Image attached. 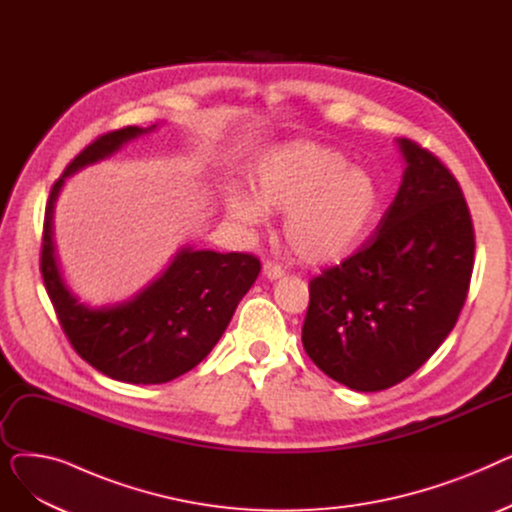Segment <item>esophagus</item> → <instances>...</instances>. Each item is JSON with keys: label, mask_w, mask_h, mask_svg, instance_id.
Segmentation results:
<instances>
[{"label": "esophagus", "mask_w": 512, "mask_h": 512, "mask_svg": "<svg viewBox=\"0 0 512 512\" xmlns=\"http://www.w3.org/2000/svg\"><path fill=\"white\" fill-rule=\"evenodd\" d=\"M263 276H265L267 280H278V278L284 276V270H282V267H280L278 263H274V261H265V263H263Z\"/></svg>", "instance_id": "obj_1"}]
</instances>
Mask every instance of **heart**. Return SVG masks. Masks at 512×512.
<instances>
[{"label": "heart", "instance_id": "1", "mask_svg": "<svg viewBox=\"0 0 512 512\" xmlns=\"http://www.w3.org/2000/svg\"><path fill=\"white\" fill-rule=\"evenodd\" d=\"M251 193L228 188L230 220L247 228L265 211L286 213L284 240L307 263H334L351 255L380 211V184L342 153L311 141H294L265 153L251 174Z\"/></svg>", "mask_w": 512, "mask_h": 512}]
</instances>
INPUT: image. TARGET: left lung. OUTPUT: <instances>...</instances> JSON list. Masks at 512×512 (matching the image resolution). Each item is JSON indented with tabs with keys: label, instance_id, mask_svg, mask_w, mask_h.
Wrapping results in <instances>:
<instances>
[{
	"label": "left lung",
	"instance_id": "obj_1",
	"mask_svg": "<svg viewBox=\"0 0 512 512\" xmlns=\"http://www.w3.org/2000/svg\"><path fill=\"white\" fill-rule=\"evenodd\" d=\"M398 147L407 168L378 228L309 282L305 351L357 392L407 380L438 351L473 274L475 234L459 182L417 143Z\"/></svg>",
	"mask_w": 512,
	"mask_h": 512
}]
</instances>
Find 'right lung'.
Here are the masks:
<instances>
[{
	"instance_id": "obj_1",
	"label": "right lung",
	"mask_w": 512,
	"mask_h": 512,
	"mask_svg": "<svg viewBox=\"0 0 512 512\" xmlns=\"http://www.w3.org/2000/svg\"><path fill=\"white\" fill-rule=\"evenodd\" d=\"M155 126L101 134L80 151L53 184L45 207L41 274L60 326L74 351L107 378L126 384H166L199 365L228 328L261 272L249 253L184 247L168 270L130 301L89 307L66 286L53 242V207L66 176L116 153Z\"/></svg>"
}]
</instances>
